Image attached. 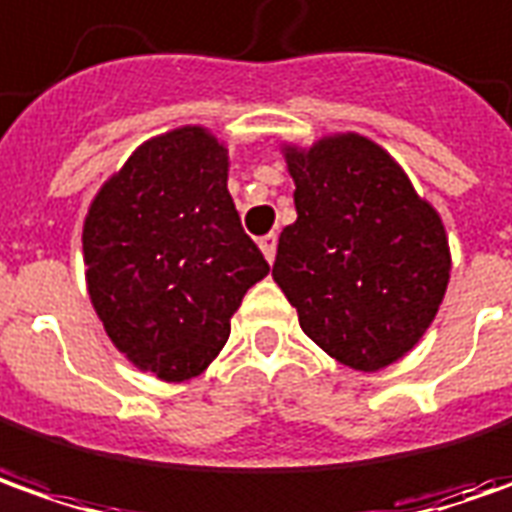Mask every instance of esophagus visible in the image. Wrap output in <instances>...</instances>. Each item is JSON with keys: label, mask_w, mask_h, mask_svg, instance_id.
<instances>
[{"label": "esophagus", "mask_w": 512, "mask_h": 512, "mask_svg": "<svg viewBox=\"0 0 512 512\" xmlns=\"http://www.w3.org/2000/svg\"><path fill=\"white\" fill-rule=\"evenodd\" d=\"M257 243H260V252H263V257L272 263L274 255H277V235H263Z\"/></svg>", "instance_id": "34e87169"}]
</instances>
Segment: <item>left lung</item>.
I'll return each instance as SVG.
<instances>
[{
  "label": "left lung",
  "instance_id": "8db88e82",
  "mask_svg": "<svg viewBox=\"0 0 512 512\" xmlns=\"http://www.w3.org/2000/svg\"><path fill=\"white\" fill-rule=\"evenodd\" d=\"M297 221L280 232L274 283L337 362L379 371L433 323L450 277L442 218L388 152L357 133L286 147Z\"/></svg>",
  "mask_w": 512,
  "mask_h": 512
}]
</instances>
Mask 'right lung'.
Segmentation results:
<instances>
[{"label":"right lung","mask_w":512,"mask_h":512,"mask_svg":"<svg viewBox=\"0 0 512 512\" xmlns=\"http://www.w3.org/2000/svg\"><path fill=\"white\" fill-rule=\"evenodd\" d=\"M229 155L203 127L141 144L84 218L87 289L113 345L167 382L221 354L269 263L226 189Z\"/></svg>","instance_id":"obj_1"}]
</instances>
